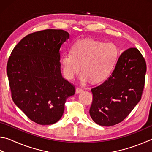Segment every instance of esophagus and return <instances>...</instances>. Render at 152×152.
<instances>
[{
    "label": "esophagus",
    "mask_w": 152,
    "mask_h": 152,
    "mask_svg": "<svg viewBox=\"0 0 152 152\" xmlns=\"http://www.w3.org/2000/svg\"><path fill=\"white\" fill-rule=\"evenodd\" d=\"M83 91V89L80 87H77L76 89V93H80Z\"/></svg>",
    "instance_id": "34e87169"
}]
</instances>
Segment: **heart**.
<instances>
[{"label":"heart","instance_id":"b5f03b06","mask_svg":"<svg viewBox=\"0 0 152 152\" xmlns=\"http://www.w3.org/2000/svg\"><path fill=\"white\" fill-rule=\"evenodd\" d=\"M118 56L114 44L82 39L75 43L72 53H66L61 59L63 72L68 79L73 78L82 67V81L103 80L108 76Z\"/></svg>","mask_w":152,"mask_h":152}]
</instances>
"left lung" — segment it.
I'll return each instance as SVG.
<instances>
[{"label":"left lung","instance_id":"1","mask_svg":"<svg viewBox=\"0 0 152 152\" xmlns=\"http://www.w3.org/2000/svg\"><path fill=\"white\" fill-rule=\"evenodd\" d=\"M146 68L138 49L129 48L121 54L109 78L91 90L90 115L94 122L111 126L128 116L141 100Z\"/></svg>","mask_w":152,"mask_h":152}]
</instances>
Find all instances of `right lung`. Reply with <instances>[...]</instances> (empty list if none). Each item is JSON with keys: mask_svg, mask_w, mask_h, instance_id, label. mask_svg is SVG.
<instances>
[{"mask_svg": "<svg viewBox=\"0 0 152 152\" xmlns=\"http://www.w3.org/2000/svg\"><path fill=\"white\" fill-rule=\"evenodd\" d=\"M69 38L63 30L29 34L11 52L7 66L11 96L30 120L50 125L62 118L66 99L75 87L63 78L60 48Z\"/></svg>", "mask_w": 152, "mask_h": 152, "instance_id": "add662e5", "label": "right lung"}]
</instances>
